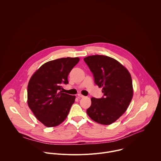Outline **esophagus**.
I'll return each mask as SVG.
<instances>
[{"label": "esophagus", "instance_id": "obj_1", "mask_svg": "<svg viewBox=\"0 0 161 161\" xmlns=\"http://www.w3.org/2000/svg\"><path fill=\"white\" fill-rule=\"evenodd\" d=\"M78 97H80V98H83V97H85L84 96H83V95L81 94H78Z\"/></svg>", "mask_w": 161, "mask_h": 161}]
</instances>
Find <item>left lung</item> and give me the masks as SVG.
Listing matches in <instances>:
<instances>
[{
  "label": "left lung",
  "instance_id": "obj_1",
  "mask_svg": "<svg viewBox=\"0 0 161 161\" xmlns=\"http://www.w3.org/2000/svg\"><path fill=\"white\" fill-rule=\"evenodd\" d=\"M84 61L92 73L95 83L102 87L103 96L91 98L86 110L94 121L109 125L127 110L133 96L131 76L127 69L115 59L104 55H91Z\"/></svg>",
  "mask_w": 161,
  "mask_h": 161
}]
</instances>
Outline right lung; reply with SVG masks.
Wrapping results in <instances>:
<instances>
[{
    "instance_id": "add662e5",
    "label": "right lung",
    "mask_w": 161,
    "mask_h": 161,
    "mask_svg": "<svg viewBox=\"0 0 161 161\" xmlns=\"http://www.w3.org/2000/svg\"><path fill=\"white\" fill-rule=\"evenodd\" d=\"M78 57L61 58L41 65L31 78L27 88L29 107L45 126L55 127L68 115L76 96L63 93L62 85L78 63Z\"/></svg>"
}]
</instances>
